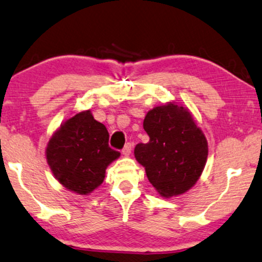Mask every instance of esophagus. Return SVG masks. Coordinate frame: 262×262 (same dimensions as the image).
Wrapping results in <instances>:
<instances>
[{
  "mask_svg": "<svg viewBox=\"0 0 262 262\" xmlns=\"http://www.w3.org/2000/svg\"><path fill=\"white\" fill-rule=\"evenodd\" d=\"M131 150H132L131 143H126L125 144V147L123 148V150H121V152H123L124 156H128L131 154Z\"/></svg>",
  "mask_w": 262,
  "mask_h": 262,
  "instance_id": "esophagus-1",
  "label": "esophagus"
}]
</instances>
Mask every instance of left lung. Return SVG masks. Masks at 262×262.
Returning a JSON list of instances; mask_svg holds the SVG:
<instances>
[{"instance_id":"left-lung-1","label":"left lung","mask_w":262,"mask_h":262,"mask_svg":"<svg viewBox=\"0 0 262 262\" xmlns=\"http://www.w3.org/2000/svg\"><path fill=\"white\" fill-rule=\"evenodd\" d=\"M143 127L148 143H138L135 158L162 198L182 195L202 174L208 156V143L188 108L168 102L150 110Z\"/></svg>"}]
</instances>
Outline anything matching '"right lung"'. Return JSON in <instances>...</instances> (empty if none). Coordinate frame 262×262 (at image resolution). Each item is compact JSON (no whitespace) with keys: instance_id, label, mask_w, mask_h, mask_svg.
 Masks as SVG:
<instances>
[{"instance_id":"right-lung-1","label":"right lung","mask_w":262,"mask_h":262,"mask_svg":"<svg viewBox=\"0 0 262 262\" xmlns=\"http://www.w3.org/2000/svg\"><path fill=\"white\" fill-rule=\"evenodd\" d=\"M103 124L90 111L80 112L61 124L49 139L47 161L60 184L70 191L88 195L103 183L108 165L120 156L110 148Z\"/></svg>"}]
</instances>
